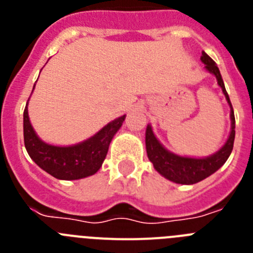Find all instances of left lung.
I'll use <instances>...</instances> for the list:
<instances>
[{
  "label": "left lung",
  "mask_w": 253,
  "mask_h": 253,
  "mask_svg": "<svg viewBox=\"0 0 253 253\" xmlns=\"http://www.w3.org/2000/svg\"><path fill=\"white\" fill-rule=\"evenodd\" d=\"M202 62L205 64V68L216 77L218 84L222 87L225 99H227L228 104L231 106L232 130L227 143L216 153H214L213 156L207 158H189L180 157L177 154L171 153V152L163 148V146L158 142L157 138L154 137L151 125H148L146 130L147 156H148L149 161L153 163L154 169H157L161 175L169 178V181H173L176 184L193 185L207 178L208 176L218 171L224 165L225 161L229 157V154H231L232 149H233L234 135H236V130H234V128H236V119H234V113L231 100H229V96H228L227 91H225L222 75L219 72V68L216 67L215 62L205 51H203Z\"/></svg>",
  "instance_id": "1"
}]
</instances>
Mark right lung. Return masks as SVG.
<instances>
[{
	"mask_svg": "<svg viewBox=\"0 0 253 253\" xmlns=\"http://www.w3.org/2000/svg\"><path fill=\"white\" fill-rule=\"evenodd\" d=\"M125 115L95 134L90 139L71 147H57L40 140L31 126L28 115V104L24 110V142L29 156L40 169L58 180H78L99 171L106 157L109 146L120 129Z\"/></svg>",
	"mask_w": 253,
	"mask_h": 253,
	"instance_id": "right-lung-1",
	"label": "right lung"
}]
</instances>
